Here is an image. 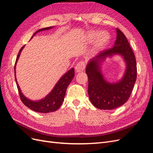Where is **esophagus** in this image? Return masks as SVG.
Listing matches in <instances>:
<instances>
[{"label": "esophagus", "mask_w": 153, "mask_h": 153, "mask_svg": "<svg viewBox=\"0 0 153 153\" xmlns=\"http://www.w3.org/2000/svg\"><path fill=\"white\" fill-rule=\"evenodd\" d=\"M85 69V64L84 61H80L75 66V70L76 72L83 71Z\"/></svg>", "instance_id": "obj_1"}]
</instances>
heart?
I'll list each match as a JSON object with an SVG mask.
<instances>
[{
  "label": "heart",
  "instance_id": "obj_1",
  "mask_svg": "<svg viewBox=\"0 0 153 153\" xmlns=\"http://www.w3.org/2000/svg\"><path fill=\"white\" fill-rule=\"evenodd\" d=\"M109 39V34L106 31L92 30L88 32L87 34V40L89 42H92L96 39L94 45V50H98L104 47L108 42Z\"/></svg>",
  "mask_w": 153,
  "mask_h": 153
}]
</instances>
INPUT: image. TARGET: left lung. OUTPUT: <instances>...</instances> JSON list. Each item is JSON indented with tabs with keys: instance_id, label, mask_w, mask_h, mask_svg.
Segmentation results:
<instances>
[{
	"instance_id": "obj_1",
	"label": "left lung",
	"mask_w": 153,
	"mask_h": 153,
	"mask_svg": "<svg viewBox=\"0 0 153 153\" xmlns=\"http://www.w3.org/2000/svg\"><path fill=\"white\" fill-rule=\"evenodd\" d=\"M116 40L114 47L100 52L91 59L86 66L88 76V94L92 104L101 110H112L122 106L131 95L137 80V63L135 55L126 37L116 29ZM119 55L125 63L122 78L110 82L104 78L101 68L105 59Z\"/></svg>"
}]
</instances>
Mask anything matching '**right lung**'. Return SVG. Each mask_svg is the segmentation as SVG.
<instances>
[{
	"mask_svg": "<svg viewBox=\"0 0 153 153\" xmlns=\"http://www.w3.org/2000/svg\"><path fill=\"white\" fill-rule=\"evenodd\" d=\"M52 28H53V27H46V28H43L37 30L33 34V36H32L31 39L33 38L38 32L43 30H50L52 29ZM25 45H24V47L20 50L15 65V80L16 82L18 92H19L20 99L23 103L32 110L34 111V112L39 113H49L55 112V111H56L61 107V105L63 103L67 88L69 84H70V82L72 81L74 76H75V70H74V68H72L66 73L64 74V75L61 77V78L59 80V81L57 82V84L55 85L53 89L51 91L49 92V94L46 96L45 98L36 101L31 100L29 98H27V97H25L24 94L22 93L16 78V65L18 60L20 57L22 51L25 47Z\"/></svg>",
	"mask_w": 153,
	"mask_h": 153,
	"instance_id": "right-lung-1",
	"label": "right lung"
}]
</instances>
